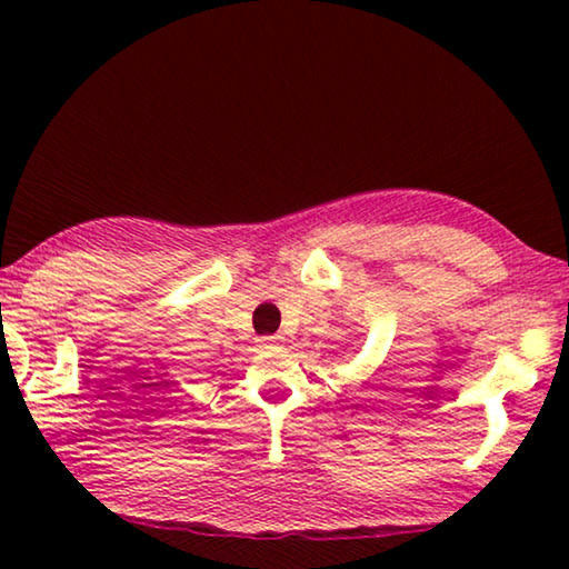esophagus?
I'll list each match as a JSON object with an SVG mask.
<instances>
[{"label": "esophagus", "mask_w": 569, "mask_h": 569, "mask_svg": "<svg viewBox=\"0 0 569 569\" xmlns=\"http://www.w3.org/2000/svg\"><path fill=\"white\" fill-rule=\"evenodd\" d=\"M278 341H281V336H263V339H261V343H278Z\"/></svg>", "instance_id": "esophagus-1"}]
</instances>
